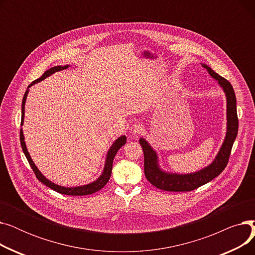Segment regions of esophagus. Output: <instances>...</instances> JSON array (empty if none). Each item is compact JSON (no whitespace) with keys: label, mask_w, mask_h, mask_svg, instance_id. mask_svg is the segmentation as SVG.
<instances>
[{"label":"esophagus","mask_w":255,"mask_h":255,"mask_svg":"<svg viewBox=\"0 0 255 255\" xmlns=\"http://www.w3.org/2000/svg\"><path fill=\"white\" fill-rule=\"evenodd\" d=\"M141 131V125L139 123H135L133 124L130 128V133L132 135H136L138 133Z\"/></svg>","instance_id":"34e87169"}]
</instances>
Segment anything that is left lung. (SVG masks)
<instances>
[{
    "instance_id": "obj_1",
    "label": "left lung",
    "mask_w": 255,
    "mask_h": 255,
    "mask_svg": "<svg viewBox=\"0 0 255 255\" xmlns=\"http://www.w3.org/2000/svg\"><path fill=\"white\" fill-rule=\"evenodd\" d=\"M208 73L216 80L226 97V134L219 152L206 167L194 172L178 173L163 170L159 164L157 152L145 138L140 137L139 143L144 157V175L152 185L165 191H191L215 179L226 167L235 139L238 135L239 121L237 115V99L233 86L225 78L212 70L207 64H202Z\"/></svg>"
}]
</instances>
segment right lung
<instances>
[{
    "mask_svg": "<svg viewBox=\"0 0 255 255\" xmlns=\"http://www.w3.org/2000/svg\"><path fill=\"white\" fill-rule=\"evenodd\" d=\"M68 67H70L69 65H65V66H55L52 67V68H50L49 70L45 71L44 74L39 77L38 79L34 80V82L29 85L28 89H26L24 95H23V98H22V103H21V123H20V126L23 125V120H24V105H25V101H26V96H28L29 94V89L39 83L41 82V80L45 79L46 77L50 76L51 74L56 73L58 71H61V70H64V69H67ZM127 141V137L125 135H121L120 137H118L114 143L111 145V148L109 149V151H107L106 153V158H105V163H104V167H103V170H102V173L100 175V177H98V179H96L95 181H93L89 184H86V185H82V186H75V187H64V186H61V185H58V184H55L53 182L49 181L48 179H46L43 175L42 172L40 171L38 169V167L36 166V164L34 163V161L32 160L31 156H30V153L28 151V149H26V144H25V141H24V136H23V131H22V128L20 129V144H21V148H22V151L26 157V159H28V161L32 167V169L34 170L35 175L37 177V179L43 183L44 185H46L47 187H49V188H51L52 190H55L59 193H62V194H66V195H74V196H80V195H89V194H92V193H95L97 192L98 190H100L101 188H103V187L105 186V184L109 182L110 178H111V175H112V169H113V161H114V158L117 154V152L121 149V146L124 145Z\"/></svg>",
    "mask_w": 255,
    "mask_h": 255,
    "instance_id": "1",
    "label": "right lung"
}]
</instances>
